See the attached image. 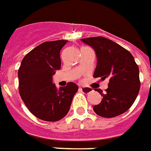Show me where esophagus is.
Instances as JSON below:
<instances>
[{
    "label": "esophagus",
    "mask_w": 151,
    "mask_h": 151,
    "mask_svg": "<svg viewBox=\"0 0 151 151\" xmlns=\"http://www.w3.org/2000/svg\"><path fill=\"white\" fill-rule=\"evenodd\" d=\"M79 90H80L81 92H83L85 93H89L90 92H92V88H88V87H86V88L79 87Z\"/></svg>",
    "instance_id": "34e87169"
}]
</instances>
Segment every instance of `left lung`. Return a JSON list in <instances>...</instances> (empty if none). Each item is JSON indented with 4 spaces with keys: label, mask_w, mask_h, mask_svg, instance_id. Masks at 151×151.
<instances>
[{
    "label": "left lung",
    "mask_w": 151,
    "mask_h": 151,
    "mask_svg": "<svg viewBox=\"0 0 151 151\" xmlns=\"http://www.w3.org/2000/svg\"><path fill=\"white\" fill-rule=\"evenodd\" d=\"M96 53V66L93 78H109L105 93L95 89L103 97L93 111L100 116L111 118L131 108L140 88L139 70L134 57L125 48L107 38L98 36L81 39Z\"/></svg>",
    "instance_id": "8db88e82"
}]
</instances>
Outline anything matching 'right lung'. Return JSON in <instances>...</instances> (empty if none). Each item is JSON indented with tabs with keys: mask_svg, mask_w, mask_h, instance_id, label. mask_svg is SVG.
Returning <instances> with one entry per match:
<instances>
[{
	"mask_svg": "<svg viewBox=\"0 0 151 151\" xmlns=\"http://www.w3.org/2000/svg\"><path fill=\"white\" fill-rule=\"evenodd\" d=\"M67 40L42 42L25 55L19 70V92L35 116L45 121L63 119L70 110L78 87L69 82L58 89L53 75L60 70V50Z\"/></svg>",
	"mask_w": 151,
	"mask_h": 151,
	"instance_id": "1",
	"label": "right lung"
}]
</instances>
